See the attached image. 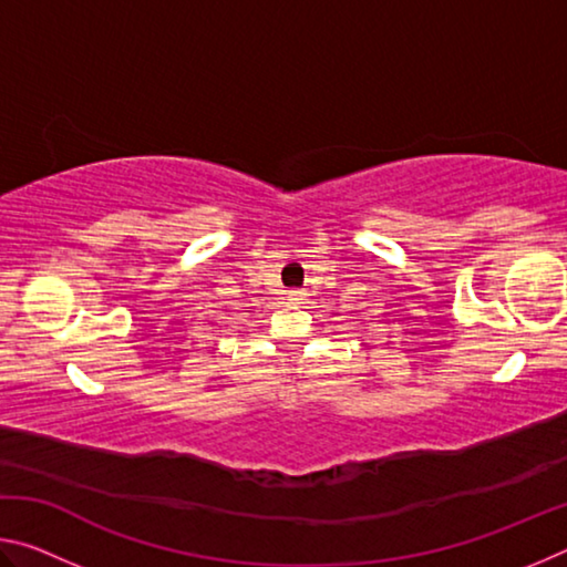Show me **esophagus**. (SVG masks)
Returning a JSON list of instances; mask_svg holds the SVG:
<instances>
[{"mask_svg": "<svg viewBox=\"0 0 567 567\" xmlns=\"http://www.w3.org/2000/svg\"><path fill=\"white\" fill-rule=\"evenodd\" d=\"M290 300H292V302L300 300V292H297V290H290Z\"/></svg>", "mask_w": 567, "mask_h": 567, "instance_id": "1", "label": "esophagus"}]
</instances>
